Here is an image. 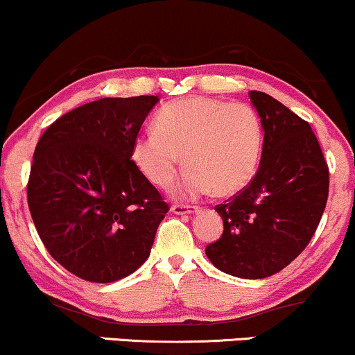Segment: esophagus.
Segmentation results:
<instances>
[{"label": "esophagus", "instance_id": "esophagus-1", "mask_svg": "<svg viewBox=\"0 0 355 355\" xmlns=\"http://www.w3.org/2000/svg\"><path fill=\"white\" fill-rule=\"evenodd\" d=\"M198 209V206H191V204H173V207H171L174 214H194Z\"/></svg>", "mask_w": 355, "mask_h": 355}]
</instances>
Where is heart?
Returning a JSON list of instances; mask_svg holds the SVG:
<instances>
[{"label": "heart", "instance_id": "obj_1", "mask_svg": "<svg viewBox=\"0 0 355 355\" xmlns=\"http://www.w3.org/2000/svg\"><path fill=\"white\" fill-rule=\"evenodd\" d=\"M262 146L264 129L251 106L193 96L161 107L153 131L132 141L131 161L151 184L166 187L182 154L187 169L174 193L196 198L214 189L218 196H231L256 176Z\"/></svg>", "mask_w": 355, "mask_h": 355}]
</instances>
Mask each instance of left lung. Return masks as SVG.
Masks as SVG:
<instances>
[{"label": "left lung", "instance_id": "8db88e82", "mask_svg": "<svg viewBox=\"0 0 355 355\" xmlns=\"http://www.w3.org/2000/svg\"><path fill=\"white\" fill-rule=\"evenodd\" d=\"M249 98L264 129L261 164L243 191L216 206L224 231L206 256L231 276L264 279L309 244L326 209L329 169L307 121L261 91Z\"/></svg>", "mask_w": 355, "mask_h": 355}]
</instances>
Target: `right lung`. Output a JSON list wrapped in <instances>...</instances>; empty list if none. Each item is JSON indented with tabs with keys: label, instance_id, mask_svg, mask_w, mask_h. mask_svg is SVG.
I'll return each instance as SVG.
<instances>
[{
	"label": "right lung",
	"instance_id": "1",
	"mask_svg": "<svg viewBox=\"0 0 355 355\" xmlns=\"http://www.w3.org/2000/svg\"><path fill=\"white\" fill-rule=\"evenodd\" d=\"M157 96L103 98L66 112L37 141L28 206L44 248L89 282L132 274L169 206L131 161Z\"/></svg>",
	"mask_w": 355,
	"mask_h": 355
}]
</instances>
